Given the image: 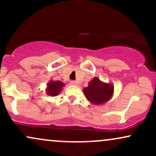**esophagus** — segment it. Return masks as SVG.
I'll use <instances>...</instances> for the list:
<instances>
[{
  "label": "esophagus",
  "instance_id": "1",
  "mask_svg": "<svg viewBox=\"0 0 156 156\" xmlns=\"http://www.w3.org/2000/svg\"><path fill=\"white\" fill-rule=\"evenodd\" d=\"M70 83L72 84V85H77V82L76 80H71Z\"/></svg>",
  "mask_w": 156,
  "mask_h": 156
}]
</instances>
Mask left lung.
<instances>
[{
  "label": "left lung",
  "mask_w": 156,
  "mask_h": 156,
  "mask_svg": "<svg viewBox=\"0 0 156 156\" xmlns=\"http://www.w3.org/2000/svg\"><path fill=\"white\" fill-rule=\"evenodd\" d=\"M114 87L112 85L102 83L98 78H94L89 86L83 89L86 98L94 104H101L108 101L112 96Z\"/></svg>",
  "instance_id": "1"
}]
</instances>
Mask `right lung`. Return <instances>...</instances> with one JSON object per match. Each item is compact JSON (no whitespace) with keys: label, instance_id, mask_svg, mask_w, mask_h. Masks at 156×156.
<instances>
[{"label":"right lung","instance_id":"right-lung-1","mask_svg":"<svg viewBox=\"0 0 156 156\" xmlns=\"http://www.w3.org/2000/svg\"><path fill=\"white\" fill-rule=\"evenodd\" d=\"M64 86V83L61 81H51L49 82L48 84L47 93L50 96H56L62 90V87Z\"/></svg>","mask_w":156,"mask_h":156}]
</instances>
